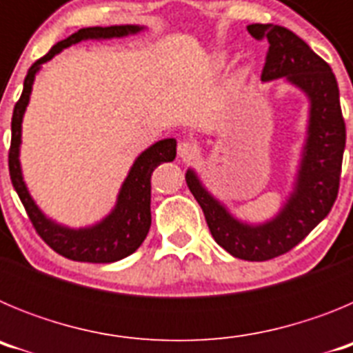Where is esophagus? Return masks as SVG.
Returning a JSON list of instances; mask_svg holds the SVG:
<instances>
[{
  "mask_svg": "<svg viewBox=\"0 0 353 353\" xmlns=\"http://www.w3.org/2000/svg\"><path fill=\"white\" fill-rule=\"evenodd\" d=\"M179 157L182 159V161H191V159H194V155H196V152H198V150H196V146L192 145L191 141H182V143H179Z\"/></svg>",
  "mask_w": 353,
  "mask_h": 353,
  "instance_id": "obj_1",
  "label": "esophagus"
}]
</instances>
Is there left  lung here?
<instances>
[{
    "label": "left lung",
    "mask_w": 353,
    "mask_h": 353,
    "mask_svg": "<svg viewBox=\"0 0 353 353\" xmlns=\"http://www.w3.org/2000/svg\"><path fill=\"white\" fill-rule=\"evenodd\" d=\"M256 40H269L261 81L286 77L311 101L310 130L295 191L276 219L261 226L239 223L212 198L194 171H187V187L199 203L208 230L232 256L265 261L281 256L310 235L338 198L347 129L339 104V88L329 63L293 31L274 24H251Z\"/></svg>",
    "instance_id": "left-lung-1"
}]
</instances>
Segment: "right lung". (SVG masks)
<instances>
[{"label": "right lung", "instance_id": "1", "mask_svg": "<svg viewBox=\"0 0 353 353\" xmlns=\"http://www.w3.org/2000/svg\"><path fill=\"white\" fill-rule=\"evenodd\" d=\"M139 30H141L139 26H130V24L108 28H81L74 35L52 46L48 54L42 56L40 60L31 65L26 79H24L21 99H19L14 108V114H12V141L10 152H8V170H10L12 185H14L19 198L23 201L28 217H30L37 233L42 236L43 242L52 251L68 258V260L88 261V263H111V261H118L132 254L143 244V240L148 235L150 224H152V215H150V187H152L150 185V176H152V173H154L159 164L173 161L174 155H176V141L174 139H162V141L155 143L148 150H145L136 159L134 166L129 171V176L121 185L117 207L102 223L95 224L92 228H83V230L63 228L49 221L39 210L35 201L31 199L26 185H24L21 166H19L21 121H23L28 101H30L31 84H33L40 65L51 60L52 56L58 54L61 49L68 48L72 43H77L86 39L125 37L129 33H138Z\"/></svg>", "mask_w": 353, "mask_h": 353}]
</instances>
